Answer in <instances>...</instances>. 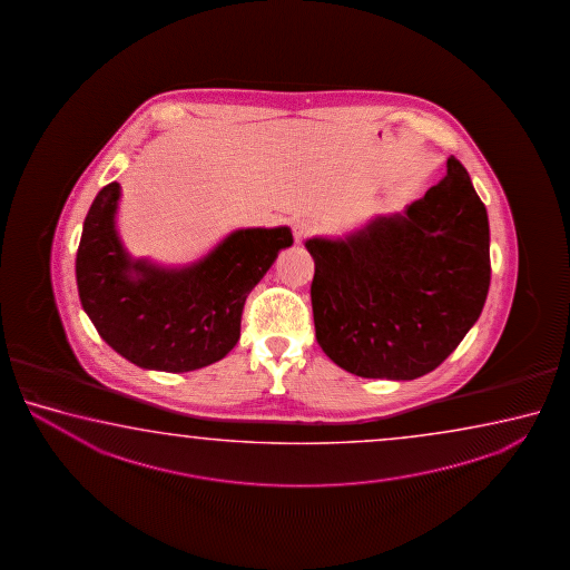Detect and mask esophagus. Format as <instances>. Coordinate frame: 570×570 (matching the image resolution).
I'll return each mask as SVG.
<instances>
[{"label": "esophagus", "mask_w": 570, "mask_h": 570, "mask_svg": "<svg viewBox=\"0 0 570 570\" xmlns=\"http://www.w3.org/2000/svg\"><path fill=\"white\" fill-rule=\"evenodd\" d=\"M315 232V225L309 219H297L293 223V235H295V242L301 243L303 239H307L309 235Z\"/></svg>", "instance_id": "34e87169"}]
</instances>
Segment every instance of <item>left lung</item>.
I'll return each mask as SVG.
<instances>
[{
  "mask_svg": "<svg viewBox=\"0 0 570 570\" xmlns=\"http://www.w3.org/2000/svg\"><path fill=\"white\" fill-rule=\"evenodd\" d=\"M489 217L456 157L405 212L305 243L315 261V335L335 365L411 381L439 367L481 315L491 285Z\"/></svg>",
  "mask_w": 570,
  "mask_h": 570,
  "instance_id": "left-lung-1",
  "label": "left lung"
}]
</instances>
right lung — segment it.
Returning <instances> with one entry per match:
<instances>
[{"label": "right lung", "instance_id": "right-lung-1", "mask_svg": "<svg viewBox=\"0 0 570 570\" xmlns=\"http://www.w3.org/2000/svg\"><path fill=\"white\" fill-rule=\"evenodd\" d=\"M119 184L97 194L76 259L81 307L109 347L149 371L187 373L222 361L242 333L243 305L281 249L289 227L229 233L184 267L134 259L116 229Z\"/></svg>", "mask_w": 570, "mask_h": 570}]
</instances>
